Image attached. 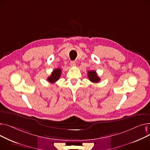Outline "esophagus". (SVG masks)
<instances>
[{
  "mask_svg": "<svg viewBox=\"0 0 150 150\" xmlns=\"http://www.w3.org/2000/svg\"><path fill=\"white\" fill-rule=\"evenodd\" d=\"M70 64L72 67H75L76 66V63H75V61H71L70 63Z\"/></svg>",
  "mask_w": 150,
  "mask_h": 150,
  "instance_id": "esophagus-1",
  "label": "esophagus"
}]
</instances>
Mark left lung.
<instances>
[{"instance_id": "obj_1", "label": "left lung", "mask_w": 150, "mask_h": 150, "mask_svg": "<svg viewBox=\"0 0 150 150\" xmlns=\"http://www.w3.org/2000/svg\"><path fill=\"white\" fill-rule=\"evenodd\" d=\"M88 76L89 80L92 83H98L100 81V78L97 76L96 71L91 70L88 72Z\"/></svg>"}]
</instances>
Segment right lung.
Segmentation results:
<instances>
[{
    "label": "right lung",
    "instance_id": "1",
    "mask_svg": "<svg viewBox=\"0 0 150 150\" xmlns=\"http://www.w3.org/2000/svg\"><path fill=\"white\" fill-rule=\"evenodd\" d=\"M61 74V69H60L59 68L55 69L52 72L51 75L49 76L48 78H47V80H48V81L50 83H54L59 79Z\"/></svg>",
    "mask_w": 150,
    "mask_h": 150
}]
</instances>
